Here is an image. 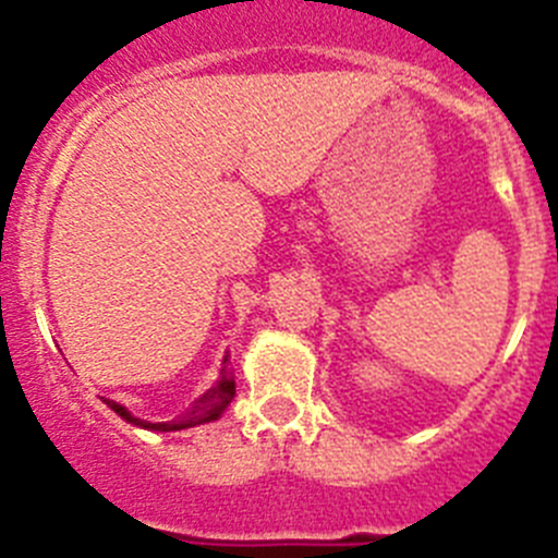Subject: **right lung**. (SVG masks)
I'll list each match as a JSON object with an SVG mask.
<instances>
[{
  "label": "right lung",
  "instance_id": "obj_1",
  "mask_svg": "<svg viewBox=\"0 0 558 558\" xmlns=\"http://www.w3.org/2000/svg\"><path fill=\"white\" fill-rule=\"evenodd\" d=\"M231 397H234V379H231V366L226 363L223 372H220V383L218 386H211L209 391L204 393L201 399H195V405L190 408L186 413H181L175 422H142V418L131 416V413L125 411L122 405H117L113 399H106V405L111 408L113 413H120L125 422H131V425H140V427H147V430H184V427H195V425H204V422H211V418H218L220 413L229 408Z\"/></svg>",
  "mask_w": 558,
  "mask_h": 558
}]
</instances>
